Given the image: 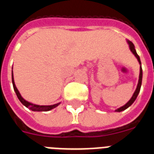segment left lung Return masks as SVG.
I'll return each instance as SVG.
<instances>
[{"label":"left lung","instance_id":"8db88e82","mask_svg":"<svg viewBox=\"0 0 154 154\" xmlns=\"http://www.w3.org/2000/svg\"><path fill=\"white\" fill-rule=\"evenodd\" d=\"M128 44H129V46H130V51H132L133 54L135 56H136V58L137 59V60H138V62H139L140 65L141 64V60H140V57L137 54V51H136V50H135V48H134V44H133L131 41H130V40H128L127 41ZM141 80H142V68H141V66L140 67V75H139V80H138V83H137V89H136V91H135V92L134 93V94H133L132 98H130V101L128 102L127 103H126V105H124L123 106H122V107L119 108V109H117L115 111L117 112H121L122 111V110H125L126 109H127L129 106H130L132 105L133 103L134 102L135 99L137 98V95H138V94H139L140 92V89H141Z\"/></svg>","mask_w":154,"mask_h":154}]
</instances>
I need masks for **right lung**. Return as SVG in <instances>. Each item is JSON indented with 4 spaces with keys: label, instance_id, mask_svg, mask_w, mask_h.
Segmentation results:
<instances>
[{
    "label": "right lung",
    "instance_id": "add662e5",
    "mask_svg": "<svg viewBox=\"0 0 154 154\" xmlns=\"http://www.w3.org/2000/svg\"><path fill=\"white\" fill-rule=\"evenodd\" d=\"M12 81H13V88H14V91L17 94V98H19V100L21 102V103L24 106H25L27 108L30 109L32 111H48V110H51V109L56 107L60 103H57V104H54V105L51 106H39V105H35V104H32V103H28L26 100H24V98H22L20 92L18 91V90L16 87V85H15L14 83V79H13V75H12Z\"/></svg>",
    "mask_w": 154,
    "mask_h": 154
}]
</instances>
